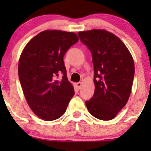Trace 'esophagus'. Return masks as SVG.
<instances>
[{
  "label": "esophagus",
  "instance_id": "34e87169",
  "mask_svg": "<svg viewBox=\"0 0 151 151\" xmlns=\"http://www.w3.org/2000/svg\"><path fill=\"white\" fill-rule=\"evenodd\" d=\"M76 85H77V86H78V88H79V89H80V88H81V87H82V83L81 82H78L77 84H76Z\"/></svg>",
  "mask_w": 151,
  "mask_h": 151
}]
</instances>
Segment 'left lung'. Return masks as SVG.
I'll list each match as a JSON object with an SVG mask.
<instances>
[{"label": "left lung", "mask_w": 151, "mask_h": 151, "mask_svg": "<svg viewBox=\"0 0 151 151\" xmlns=\"http://www.w3.org/2000/svg\"><path fill=\"white\" fill-rule=\"evenodd\" d=\"M92 54L95 92L85 104L93 116L111 120L127 104L133 86L135 65L129 49L118 37L104 29L79 32Z\"/></svg>", "instance_id": "left-lung-1"}]
</instances>
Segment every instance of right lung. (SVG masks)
Returning <instances> with one entry per match:
<instances>
[{"instance_id": "add662e5", "label": "right lung", "mask_w": 151, "mask_h": 151, "mask_svg": "<svg viewBox=\"0 0 151 151\" xmlns=\"http://www.w3.org/2000/svg\"><path fill=\"white\" fill-rule=\"evenodd\" d=\"M79 38L73 32L45 30L24 47L18 63V77L27 104L45 121L65 113L74 88L68 80L63 58ZM63 76L60 81L56 78Z\"/></svg>"}]
</instances>
